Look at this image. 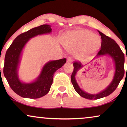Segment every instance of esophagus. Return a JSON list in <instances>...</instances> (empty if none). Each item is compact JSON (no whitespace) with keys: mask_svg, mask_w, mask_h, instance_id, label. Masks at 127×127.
<instances>
[{"mask_svg":"<svg viewBox=\"0 0 127 127\" xmlns=\"http://www.w3.org/2000/svg\"><path fill=\"white\" fill-rule=\"evenodd\" d=\"M72 62H73V60L71 57H68V58H67V62H69V63H72Z\"/></svg>","mask_w":127,"mask_h":127,"instance_id":"obj_1","label":"esophagus"}]
</instances>
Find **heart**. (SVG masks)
<instances>
[{"label":"heart","instance_id":"b5f03b06","mask_svg":"<svg viewBox=\"0 0 127 127\" xmlns=\"http://www.w3.org/2000/svg\"><path fill=\"white\" fill-rule=\"evenodd\" d=\"M100 42L101 40L98 36L89 30L83 29L72 32L64 45L70 51H75L81 48L76 55L78 60H81L96 51L99 47Z\"/></svg>","mask_w":127,"mask_h":127}]
</instances>
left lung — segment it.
<instances>
[{
  "instance_id": "1",
  "label": "left lung",
  "mask_w": 127,
  "mask_h": 127,
  "mask_svg": "<svg viewBox=\"0 0 127 127\" xmlns=\"http://www.w3.org/2000/svg\"><path fill=\"white\" fill-rule=\"evenodd\" d=\"M98 32L101 37V46L99 51L94 60L103 56L109 57L112 60L113 63L114 73L112 81L106 88L99 93L92 94L84 91L78 84L76 79V76L78 71L83 68V65H81V63L74 62L73 64L74 70L71 76V81L75 91L81 96L88 99H98L111 94L117 87L124 75V55L120 47L113 39L106 36L100 31H98Z\"/></svg>"
}]
</instances>
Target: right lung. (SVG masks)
<instances>
[{
    "label": "right lung",
    "mask_w": 127,
    "mask_h": 127,
    "mask_svg": "<svg viewBox=\"0 0 127 127\" xmlns=\"http://www.w3.org/2000/svg\"><path fill=\"white\" fill-rule=\"evenodd\" d=\"M51 32V25L47 24L33 28L17 36L7 50L3 73L11 89L23 98L36 99L46 95L53 84L55 72L66 63L65 58L49 61L43 65L39 76L31 82H24L19 77V67L26 44L36 36Z\"/></svg>",
    "instance_id": "1"
}]
</instances>
